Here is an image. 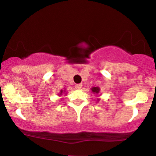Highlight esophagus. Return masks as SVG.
I'll return each instance as SVG.
<instances>
[{
    "label": "esophagus",
    "instance_id": "obj_1",
    "mask_svg": "<svg viewBox=\"0 0 156 156\" xmlns=\"http://www.w3.org/2000/svg\"><path fill=\"white\" fill-rule=\"evenodd\" d=\"M75 87H76V89H80L82 87V84L81 83H78V84H76V86H75Z\"/></svg>",
    "mask_w": 156,
    "mask_h": 156
}]
</instances>
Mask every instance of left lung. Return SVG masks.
<instances>
[{"mask_svg": "<svg viewBox=\"0 0 156 156\" xmlns=\"http://www.w3.org/2000/svg\"><path fill=\"white\" fill-rule=\"evenodd\" d=\"M92 90L93 92H95V93H97V94H98V93H99V92H100V89L98 88V87H93V88L92 89Z\"/></svg>", "mask_w": 156, "mask_h": 156, "instance_id": "obj_1", "label": "left lung"}]
</instances>
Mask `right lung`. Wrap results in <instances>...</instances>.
<instances>
[{
    "mask_svg": "<svg viewBox=\"0 0 156 156\" xmlns=\"http://www.w3.org/2000/svg\"><path fill=\"white\" fill-rule=\"evenodd\" d=\"M62 92H63V91H61V93H60V94H62Z\"/></svg>",
    "mask_w": 156,
    "mask_h": 156,
    "instance_id": "obj_1",
    "label": "right lung"
}]
</instances>
